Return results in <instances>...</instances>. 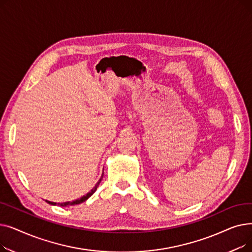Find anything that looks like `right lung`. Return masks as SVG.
Instances as JSON below:
<instances>
[{
  "label": "right lung",
  "mask_w": 252,
  "mask_h": 252,
  "mask_svg": "<svg viewBox=\"0 0 252 252\" xmlns=\"http://www.w3.org/2000/svg\"><path fill=\"white\" fill-rule=\"evenodd\" d=\"M103 175L104 174H102V176H101V178H100V180L98 181V183L95 185V187L93 188L87 195H85V196H83L82 198H79V199H76V200H74V201H68V202H63V203H58V205H60V206H63V207H66V206H69V205H75V204H79V203H82V202H84V201H86L89 197H91L93 194H94L95 192H96V190H97V188H98V186H99V184L101 183V181H102V179H103ZM47 202L49 203V204H52V205H56L57 203L56 202H51V201H48L47 200Z\"/></svg>",
  "instance_id": "add662e5"
}]
</instances>
